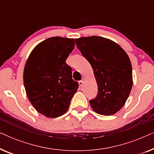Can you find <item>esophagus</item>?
Listing matches in <instances>:
<instances>
[{
	"mask_svg": "<svg viewBox=\"0 0 154 154\" xmlns=\"http://www.w3.org/2000/svg\"><path fill=\"white\" fill-rule=\"evenodd\" d=\"M79 84L80 86H83V84H84V81H83V80H81V81H79Z\"/></svg>",
	"mask_w": 154,
	"mask_h": 154,
	"instance_id": "esophagus-1",
	"label": "esophagus"
}]
</instances>
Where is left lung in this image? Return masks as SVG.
Masks as SVG:
<instances>
[{"label": "left lung", "instance_id": "left-lung-1", "mask_svg": "<svg viewBox=\"0 0 154 154\" xmlns=\"http://www.w3.org/2000/svg\"><path fill=\"white\" fill-rule=\"evenodd\" d=\"M75 43L93 68L98 84L91 107L98 114L113 115L124 105L133 86L128 56L117 43L103 37H82L75 39Z\"/></svg>", "mask_w": 154, "mask_h": 154}]
</instances>
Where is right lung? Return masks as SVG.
Here are the masks:
<instances>
[{"label": "right lung", "instance_id": "1", "mask_svg": "<svg viewBox=\"0 0 154 154\" xmlns=\"http://www.w3.org/2000/svg\"><path fill=\"white\" fill-rule=\"evenodd\" d=\"M75 47V39L52 37L36 45L23 70L27 97L37 112L56 118L68 111L79 87L66 63Z\"/></svg>", "mask_w": 154, "mask_h": 154}]
</instances>
